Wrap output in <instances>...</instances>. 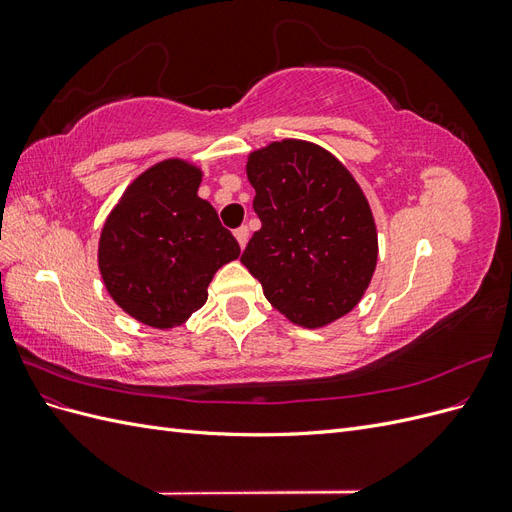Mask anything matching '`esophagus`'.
Listing matches in <instances>:
<instances>
[{
    "instance_id": "esophagus-1",
    "label": "esophagus",
    "mask_w": 512,
    "mask_h": 512,
    "mask_svg": "<svg viewBox=\"0 0 512 512\" xmlns=\"http://www.w3.org/2000/svg\"><path fill=\"white\" fill-rule=\"evenodd\" d=\"M235 237H237L239 245L245 247V245H247V239H250V228H247V226H239V228L235 230Z\"/></svg>"
}]
</instances>
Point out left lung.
I'll list each match as a JSON object with an SVG mask.
<instances>
[{
	"instance_id": "1",
	"label": "left lung",
	"mask_w": 512,
	"mask_h": 512,
	"mask_svg": "<svg viewBox=\"0 0 512 512\" xmlns=\"http://www.w3.org/2000/svg\"><path fill=\"white\" fill-rule=\"evenodd\" d=\"M247 179L262 226L241 262L269 303L305 329L346 316L378 260L374 215L350 170L327 149L286 138L250 153Z\"/></svg>"
}]
</instances>
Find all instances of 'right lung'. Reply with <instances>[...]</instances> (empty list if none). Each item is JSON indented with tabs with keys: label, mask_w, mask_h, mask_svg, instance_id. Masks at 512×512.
<instances>
[{
	"label": "right lung",
	"mask_w": 512,
	"mask_h": 512,
	"mask_svg": "<svg viewBox=\"0 0 512 512\" xmlns=\"http://www.w3.org/2000/svg\"><path fill=\"white\" fill-rule=\"evenodd\" d=\"M200 168L164 160L138 175L108 215L98 247L104 286L147 327L173 329L207 301L215 271L239 243L198 196Z\"/></svg>",
	"instance_id": "right-lung-1"
}]
</instances>
